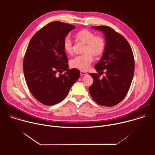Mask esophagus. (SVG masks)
Wrapping results in <instances>:
<instances>
[{"label": "esophagus", "instance_id": "1", "mask_svg": "<svg viewBox=\"0 0 155 155\" xmlns=\"http://www.w3.org/2000/svg\"><path fill=\"white\" fill-rule=\"evenodd\" d=\"M86 74H87V73H86V72H83V71H81V72H80V75H81V77L83 76V75H86Z\"/></svg>", "mask_w": 155, "mask_h": 155}]
</instances>
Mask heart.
<instances>
[{
    "label": "heart",
    "instance_id": "obj_1",
    "mask_svg": "<svg viewBox=\"0 0 155 155\" xmlns=\"http://www.w3.org/2000/svg\"><path fill=\"white\" fill-rule=\"evenodd\" d=\"M76 39L85 43L83 54L77 56L71 61V67L80 71H86L93 60L92 54L94 56H101L105 50V41L101 36H95V34L87 29H83L75 35ZM64 50L66 53H73V44L69 38H65L63 43Z\"/></svg>",
    "mask_w": 155,
    "mask_h": 155
}]
</instances>
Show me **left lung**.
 Here are the masks:
<instances>
[{"instance_id":"8db88e82","label":"left lung","mask_w":155,"mask_h":155,"mask_svg":"<svg viewBox=\"0 0 155 155\" xmlns=\"http://www.w3.org/2000/svg\"><path fill=\"white\" fill-rule=\"evenodd\" d=\"M93 28L105 35V50L94 68L99 75L105 70L106 75L100 79V75L90 73L93 83L89 92L99 105L112 107L123 100L130 86L135 68L133 53L127 40L112 28L106 26Z\"/></svg>"}]
</instances>
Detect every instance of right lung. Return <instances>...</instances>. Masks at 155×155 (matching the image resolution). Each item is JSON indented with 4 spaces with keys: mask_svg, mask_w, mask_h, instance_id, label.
Listing matches in <instances>:
<instances>
[{
    "mask_svg": "<svg viewBox=\"0 0 155 155\" xmlns=\"http://www.w3.org/2000/svg\"><path fill=\"white\" fill-rule=\"evenodd\" d=\"M75 28L60 21L51 22L30 40L23 60L25 77L32 96L44 105H53L63 101L80 77L78 69H68L63 48L66 35Z\"/></svg>",
    "mask_w": 155,
    "mask_h": 155,
    "instance_id": "1",
    "label": "right lung"
}]
</instances>
